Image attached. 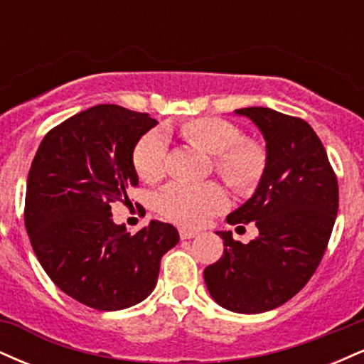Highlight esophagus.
I'll return each mask as SVG.
<instances>
[{"mask_svg": "<svg viewBox=\"0 0 364 364\" xmlns=\"http://www.w3.org/2000/svg\"><path fill=\"white\" fill-rule=\"evenodd\" d=\"M196 235H198L196 231H190V229H185V228L179 229V237H181V240H191V237H195Z\"/></svg>", "mask_w": 364, "mask_h": 364, "instance_id": "obj_1", "label": "esophagus"}]
</instances>
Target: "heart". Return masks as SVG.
Listing matches in <instances>:
<instances>
[{
  "label": "heart",
  "mask_w": 364,
  "mask_h": 364,
  "mask_svg": "<svg viewBox=\"0 0 364 364\" xmlns=\"http://www.w3.org/2000/svg\"><path fill=\"white\" fill-rule=\"evenodd\" d=\"M186 141L214 156L215 173L237 191L250 190L265 171V152L257 141L243 139V132L231 121L193 118L178 127ZM168 140L157 129L141 135L132 152V164L140 179L156 183L164 176ZM225 207L224 190L215 183H171L156 196V208L173 223L196 228Z\"/></svg>",
  "instance_id": "b5f03b06"
}]
</instances>
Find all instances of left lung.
Listing matches in <instances>:
<instances>
[{
  "label": "left lung",
  "mask_w": 364,
  "mask_h": 364,
  "mask_svg": "<svg viewBox=\"0 0 364 364\" xmlns=\"http://www.w3.org/2000/svg\"><path fill=\"white\" fill-rule=\"evenodd\" d=\"M236 112L260 128L267 164L255 195L228 215V223H253L260 235L243 245L229 231L217 232L224 253L203 277L220 306L252 315L289 301L315 274L336 223L339 185L306 121L269 107Z\"/></svg>",
  "instance_id": "8db88e82"
}]
</instances>
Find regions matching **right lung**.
<instances>
[{"label":"right lung","mask_w":364,"mask_h":364,"mask_svg":"<svg viewBox=\"0 0 364 364\" xmlns=\"http://www.w3.org/2000/svg\"><path fill=\"white\" fill-rule=\"evenodd\" d=\"M147 112L99 104L49 129L27 178L25 229L37 260L65 294L99 311L144 301L161 258L178 245L171 224L136 235L112 223L111 203L139 186L132 152L156 127Z\"/></svg>","instance_id":"1"}]
</instances>
